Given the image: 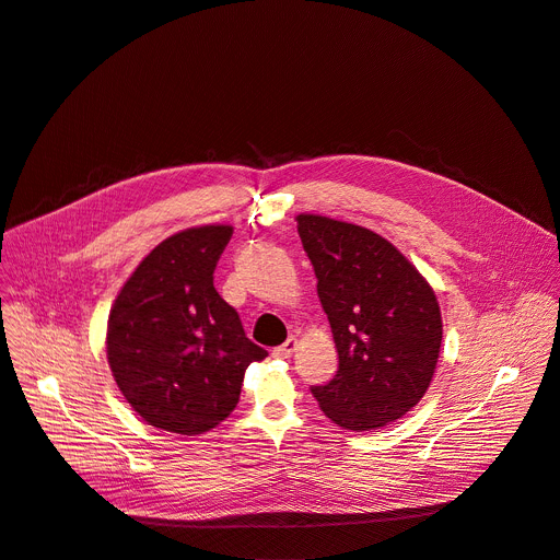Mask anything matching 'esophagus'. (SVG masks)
Wrapping results in <instances>:
<instances>
[{
    "label": "esophagus",
    "instance_id": "obj_1",
    "mask_svg": "<svg viewBox=\"0 0 560 560\" xmlns=\"http://www.w3.org/2000/svg\"><path fill=\"white\" fill-rule=\"evenodd\" d=\"M296 345H299V340H296V338H294V336H290V338H288V340H285V342H283V345H279V347H275V351H272V353H275V355H277V358H290V355H292V353H294V349H296Z\"/></svg>",
    "mask_w": 560,
    "mask_h": 560
}]
</instances>
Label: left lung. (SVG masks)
Instances as JSON below:
<instances>
[{
    "instance_id": "8db88e82",
    "label": "left lung",
    "mask_w": 560,
    "mask_h": 560,
    "mask_svg": "<svg viewBox=\"0 0 560 560\" xmlns=\"http://www.w3.org/2000/svg\"><path fill=\"white\" fill-rule=\"evenodd\" d=\"M296 224L338 349L336 376L310 392L342 429L387 427L431 385L442 345L435 292L374 231L320 215Z\"/></svg>"
}]
</instances>
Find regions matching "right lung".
Instances as JSON below:
<instances>
[{
  "mask_svg": "<svg viewBox=\"0 0 560 560\" xmlns=\"http://www.w3.org/2000/svg\"><path fill=\"white\" fill-rule=\"evenodd\" d=\"M231 226L182 231L133 270L107 320V360L131 409L151 427L200 435L240 402L255 345L213 285Z\"/></svg>",
  "mask_w": 560,
  "mask_h": 560,
  "instance_id": "obj_1",
  "label": "right lung"
}]
</instances>
